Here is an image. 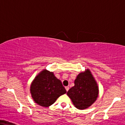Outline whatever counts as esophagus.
I'll return each instance as SVG.
<instances>
[{"instance_id": "34e87169", "label": "esophagus", "mask_w": 125, "mask_h": 125, "mask_svg": "<svg viewBox=\"0 0 125 125\" xmlns=\"http://www.w3.org/2000/svg\"><path fill=\"white\" fill-rule=\"evenodd\" d=\"M65 88H66V90L67 91H68V90H69V87H65Z\"/></svg>"}]
</instances>
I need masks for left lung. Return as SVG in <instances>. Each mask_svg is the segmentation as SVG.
I'll use <instances>...</instances> for the list:
<instances>
[{
    "mask_svg": "<svg viewBox=\"0 0 125 125\" xmlns=\"http://www.w3.org/2000/svg\"><path fill=\"white\" fill-rule=\"evenodd\" d=\"M67 95L79 109L91 106L98 95V88L88 69L80 73L74 80V86L67 91Z\"/></svg>",
    "mask_w": 125,
    "mask_h": 125,
    "instance_id": "obj_1",
    "label": "left lung"
}]
</instances>
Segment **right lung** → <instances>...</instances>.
<instances>
[{
  "mask_svg": "<svg viewBox=\"0 0 125 125\" xmlns=\"http://www.w3.org/2000/svg\"><path fill=\"white\" fill-rule=\"evenodd\" d=\"M30 91L34 101L45 107L53 104L58 98L66 93L61 80L52 72L46 70L35 78L31 85Z\"/></svg>",
  "mask_w": 125,
  "mask_h": 125,
  "instance_id": "add662e5",
  "label": "right lung"
}]
</instances>
